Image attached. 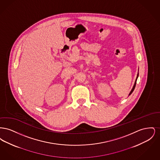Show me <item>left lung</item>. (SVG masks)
<instances>
[{"instance_id": "obj_1", "label": "left lung", "mask_w": 160, "mask_h": 160, "mask_svg": "<svg viewBox=\"0 0 160 160\" xmlns=\"http://www.w3.org/2000/svg\"><path fill=\"white\" fill-rule=\"evenodd\" d=\"M138 77V74H137V77H136V81H135L134 84V86H133V88H132V89H131V91L130 92V93H129V95H130L132 93V92L134 91V89H135V87H136V82H137V80Z\"/></svg>"}]
</instances>
